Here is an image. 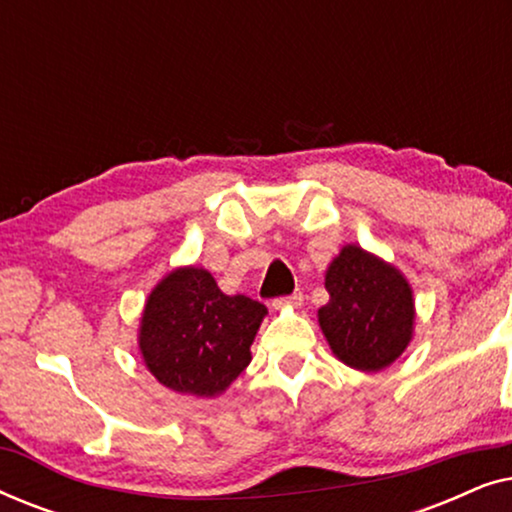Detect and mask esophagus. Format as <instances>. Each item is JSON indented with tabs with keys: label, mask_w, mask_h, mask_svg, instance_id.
<instances>
[{
	"label": "esophagus",
	"mask_w": 512,
	"mask_h": 512,
	"mask_svg": "<svg viewBox=\"0 0 512 512\" xmlns=\"http://www.w3.org/2000/svg\"><path fill=\"white\" fill-rule=\"evenodd\" d=\"M298 307V305H303V293L300 291H296V293H291V296H282V298H275L272 300V307H275V310H282V307Z\"/></svg>",
	"instance_id": "esophagus-1"
}]
</instances>
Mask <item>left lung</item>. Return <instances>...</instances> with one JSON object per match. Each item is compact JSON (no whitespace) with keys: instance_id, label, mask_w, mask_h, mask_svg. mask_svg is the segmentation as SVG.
<instances>
[{"instance_id":"left-lung-1","label":"left lung","mask_w":512,"mask_h":512,"mask_svg":"<svg viewBox=\"0 0 512 512\" xmlns=\"http://www.w3.org/2000/svg\"><path fill=\"white\" fill-rule=\"evenodd\" d=\"M331 300L319 326L333 354L356 370H382L412 338L415 305L405 277L361 247L349 244L326 270Z\"/></svg>"}]
</instances>
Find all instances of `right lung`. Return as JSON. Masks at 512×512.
<instances>
[{
  "instance_id": "1",
  "label": "right lung",
  "mask_w": 512,
  "mask_h": 512,
  "mask_svg": "<svg viewBox=\"0 0 512 512\" xmlns=\"http://www.w3.org/2000/svg\"><path fill=\"white\" fill-rule=\"evenodd\" d=\"M265 305L226 296L202 268L167 275L146 300L139 349L146 368L172 391L216 396L249 366Z\"/></svg>"
}]
</instances>
